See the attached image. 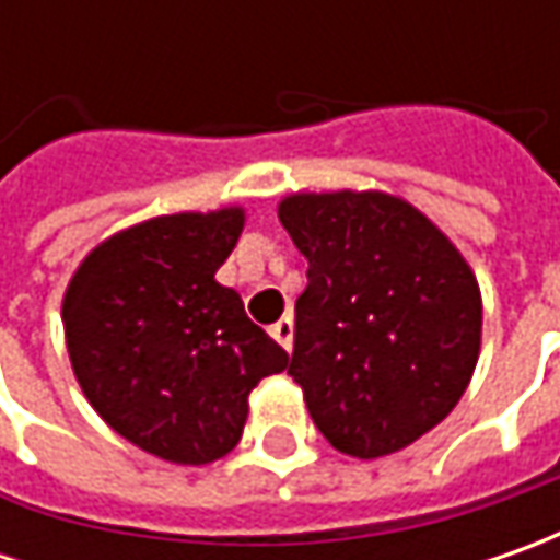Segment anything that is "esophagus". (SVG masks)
I'll list each match as a JSON object with an SVG mask.
<instances>
[{"instance_id":"34e87169","label":"esophagus","mask_w":560,"mask_h":560,"mask_svg":"<svg viewBox=\"0 0 560 560\" xmlns=\"http://www.w3.org/2000/svg\"><path fill=\"white\" fill-rule=\"evenodd\" d=\"M270 336L290 352L292 349V317H280L277 324H270Z\"/></svg>"}]
</instances>
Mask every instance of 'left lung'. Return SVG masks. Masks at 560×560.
<instances>
[{"label": "left lung", "instance_id": "left-lung-1", "mask_svg": "<svg viewBox=\"0 0 560 560\" xmlns=\"http://www.w3.org/2000/svg\"><path fill=\"white\" fill-rule=\"evenodd\" d=\"M308 287L290 376L336 452L383 458L464 396L483 334L480 287L452 240L389 192H292L280 208Z\"/></svg>", "mask_w": 560, "mask_h": 560}]
</instances>
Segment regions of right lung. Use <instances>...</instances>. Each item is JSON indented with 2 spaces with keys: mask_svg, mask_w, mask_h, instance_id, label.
Returning a JSON list of instances; mask_svg holds the SVG:
<instances>
[{
  "mask_svg": "<svg viewBox=\"0 0 560 560\" xmlns=\"http://www.w3.org/2000/svg\"><path fill=\"white\" fill-rule=\"evenodd\" d=\"M243 224L230 205L127 226L80 261L61 302L83 396L164 462L199 467L233 452L248 393L290 361L214 280Z\"/></svg>",
  "mask_w": 560,
  "mask_h": 560,
  "instance_id": "obj_1",
  "label": "right lung"
}]
</instances>
